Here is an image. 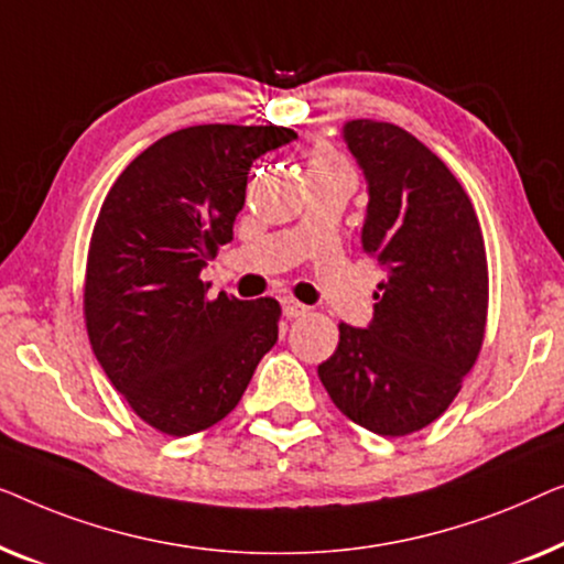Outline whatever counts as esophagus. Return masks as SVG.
<instances>
[{"instance_id": "1", "label": "esophagus", "mask_w": 564, "mask_h": 564, "mask_svg": "<svg viewBox=\"0 0 564 564\" xmlns=\"http://www.w3.org/2000/svg\"><path fill=\"white\" fill-rule=\"evenodd\" d=\"M281 308H283V314L289 316V319H296V316L306 314V306L299 304L296 299H281Z\"/></svg>"}]
</instances>
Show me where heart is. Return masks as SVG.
<instances>
[{
	"instance_id": "1",
	"label": "heart",
	"mask_w": 564,
	"mask_h": 564,
	"mask_svg": "<svg viewBox=\"0 0 564 564\" xmlns=\"http://www.w3.org/2000/svg\"><path fill=\"white\" fill-rule=\"evenodd\" d=\"M332 169H347V165L327 148L314 150L312 163H308V171H332Z\"/></svg>"
}]
</instances>
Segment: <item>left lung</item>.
Instances as JSON below:
<instances>
[{"label":"left lung","instance_id":"obj_1","mask_svg":"<svg viewBox=\"0 0 564 564\" xmlns=\"http://www.w3.org/2000/svg\"><path fill=\"white\" fill-rule=\"evenodd\" d=\"M343 140L368 184L362 250L386 268V281L368 327L339 324V345L319 378L355 424L406 437L447 411L478 360L486 245L465 188L414 134L350 120Z\"/></svg>","mask_w":564,"mask_h":564}]
</instances>
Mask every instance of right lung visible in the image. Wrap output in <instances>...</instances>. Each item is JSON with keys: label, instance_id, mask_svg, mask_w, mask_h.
Returning a JSON list of instances; mask_svg holds the SVG:
<instances>
[{"label": "right lung", "instance_id": "add662e5", "mask_svg": "<svg viewBox=\"0 0 564 564\" xmlns=\"http://www.w3.org/2000/svg\"><path fill=\"white\" fill-rule=\"evenodd\" d=\"M289 127L196 124L153 142L101 204L86 260L91 350L142 422L202 432L240 403L279 339L275 299H206L199 275L232 240L250 165Z\"/></svg>", "mask_w": 564, "mask_h": 564}]
</instances>
